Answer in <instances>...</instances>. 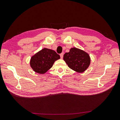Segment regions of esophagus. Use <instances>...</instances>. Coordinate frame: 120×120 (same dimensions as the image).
I'll return each mask as SVG.
<instances>
[{"instance_id": "obj_1", "label": "esophagus", "mask_w": 120, "mask_h": 120, "mask_svg": "<svg viewBox=\"0 0 120 120\" xmlns=\"http://www.w3.org/2000/svg\"><path fill=\"white\" fill-rule=\"evenodd\" d=\"M64 53H61V54H60L61 59H62V58H63V56H64Z\"/></svg>"}]
</instances>
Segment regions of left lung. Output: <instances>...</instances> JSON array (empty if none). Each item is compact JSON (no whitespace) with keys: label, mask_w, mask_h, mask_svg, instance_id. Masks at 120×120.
<instances>
[{"label":"left lung","mask_w":120,"mask_h":120,"mask_svg":"<svg viewBox=\"0 0 120 120\" xmlns=\"http://www.w3.org/2000/svg\"><path fill=\"white\" fill-rule=\"evenodd\" d=\"M64 60L69 67L77 72H83L90 64L89 54L76 48L70 49V51L64 54Z\"/></svg>","instance_id":"left-lung-1"}]
</instances>
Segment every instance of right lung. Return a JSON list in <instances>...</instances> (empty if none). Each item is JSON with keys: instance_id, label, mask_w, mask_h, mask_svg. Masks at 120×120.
<instances>
[{"instance_id": "1", "label": "right lung", "mask_w": 120, "mask_h": 120, "mask_svg": "<svg viewBox=\"0 0 120 120\" xmlns=\"http://www.w3.org/2000/svg\"><path fill=\"white\" fill-rule=\"evenodd\" d=\"M60 58V56L54 50L44 48L32 56L30 66L35 72L43 74L52 67L56 60Z\"/></svg>"}]
</instances>
